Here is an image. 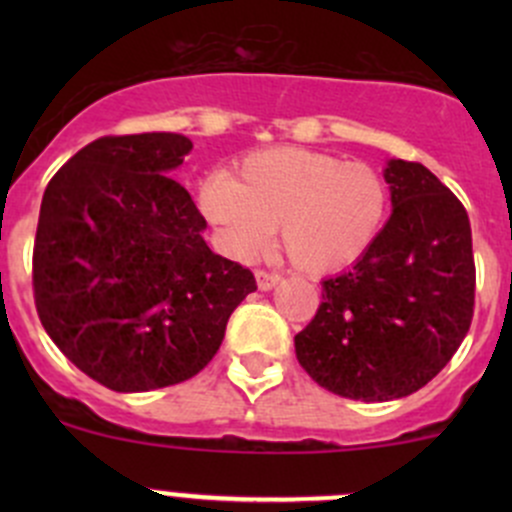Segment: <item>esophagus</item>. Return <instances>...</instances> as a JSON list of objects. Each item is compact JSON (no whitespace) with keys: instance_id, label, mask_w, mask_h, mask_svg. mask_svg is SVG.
Segmentation results:
<instances>
[{"instance_id":"esophagus-1","label":"esophagus","mask_w":512,"mask_h":512,"mask_svg":"<svg viewBox=\"0 0 512 512\" xmlns=\"http://www.w3.org/2000/svg\"><path fill=\"white\" fill-rule=\"evenodd\" d=\"M255 277H257V287L260 289H272L277 285V280H280L275 272H267V270H257Z\"/></svg>"}]
</instances>
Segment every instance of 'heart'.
Instances as JSON below:
<instances>
[{
  "instance_id": "heart-1",
  "label": "heart",
  "mask_w": 512,
  "mask_h": 512,
  "mask_svg": "<svg viewBox=\"0 0 512 512\" xmlns=\"http://www.w3.org/2000/svg\"><path fill=\"white\" fill-rule=\"evenodd\" d=\"M198 205L237 260L260 255L280 227L289 262L322 275L352 265L374 245L389 190L371 165L282 146L242 158L237 180L210 173Z\"/></svg>"
}]
</instances>
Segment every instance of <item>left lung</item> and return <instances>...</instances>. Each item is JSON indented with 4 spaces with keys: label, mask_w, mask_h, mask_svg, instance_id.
<instances>
[{
    "label": "left lung",
    "mask_w": 512,
    "mask_h": 512,
    "mask_svg": "<svg viewBox=\"0 0 512 512\" xmlns=\"http://www.w3.org/2000/svg\"><path fill=\"white\" fill-rule=\"evenodd\" d=\"M391 218L374 245L322 282V304L294 337L302 369L332 394L391 401L426 386L471 329V220L421 163L389 160Z\"/></svg>",
    "instance_id": "1"
}]
</instances>
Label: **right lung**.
Returning a JSON list of instances; mask_svg holds the SVG:
<instances>
[{
  "mask_svg": "<svg viewBox=\"0 0 512 512\" xmlns=\"http://www.w3.org/2000/svg\"><path fill=\"white\" fill-rule=\"evenodd\" d=\"M190 151L180 133L96 138L41 198L36 312L66 359L106 389L136 394L188 381L257 289L247 267L205 245L208 223L165 175Z\"/></svg>",
  "mask_w": 512,
  "mask_h": 512,
  "instance_id": "1",
  "label": "right lung"
}]
</instances>
